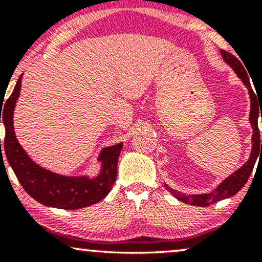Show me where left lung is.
<instances>
[{
    "label": "left lung",
    "instance_id": "1",
    "mask_svg": "<svg viewBox=\"0 0 262 262\" xmlns=\"http://www.w3.org/2000/svg\"><path fill=\"white\" fill-rule=\"evenodd\" d=\"M223 60L227 62L236 74V76L242 80L244 86L248 89L249 96H250V114H249V121H250L251 128H252V137H251V152L249 160L243 165L240 169L234 171L231 175H229L227 179L223 180L213 191L208 192V193H201V194H183L181 192L176 191V189L169 187L166 183H164L165 187L170 192L172 196H175L177 200L185 202L187 204H192V206L197 207H207L209 204L217 203L219 201L225 200V198L233 197L240 191L246 182H248L249 177L251 175V171L254 169V165L256 162L257 158L262 154V139H260V132H258L257 119L260 113H262V107L260 101H258V96L252 90L250 83V77H249L248 73L245 71V68L243 66L239 59L234 56L233 54L225 52V50H221ZM261 121H262V114H261ZM261 145V149H259V145Z\"/></svg>",
    "mask_w": 262,
    "mask_h": 262
}]
</instances>
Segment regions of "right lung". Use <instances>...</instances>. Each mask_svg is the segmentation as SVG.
<instances>
[{
	"instance_id": "right-lung-1",
	"label": "right lung",
	"mask_w": 262,
	"mask_h": 262,
	"mask_svg": "<svg viewBox=\"0 0 262 262\" xmlns=\"http://www.w3.org/2000/svg\"><path fill=\"white\" fill-rule=\"evenodd\" d=\"M22 75L7 101L1 102L0 123L5 125V152L18 181L29 196L47 207L80 209L100 202L110 193L117 177V164L123 143L107 146L97 158L100 171L96 176L60 175L37 164L16 138L13 113L20 95ZM3 116H1V113ZM1 149V140H0ZM2 151V150H1Z\"/></svg>"
}]
</instances>
